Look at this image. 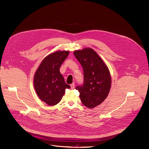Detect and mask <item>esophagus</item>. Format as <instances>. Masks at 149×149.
Wrapping results in <instances>:
<instances>
[{
  "label": "esophagus",
  "instance_id": "obj_1",
  "mask_svg": "<svg viewBox=\"0 0 149 149\" xmlns=\"http://www.w3.org/2000/svg\"><path fill=\"white\" fill-rule=\"evenodd\" d=\"M70 86H71V88L72 89H74V88H75V85H74V84H71Z\"/></svg>",
  "mask_w": 149,
  "mask_h": 149
}]
</instances>
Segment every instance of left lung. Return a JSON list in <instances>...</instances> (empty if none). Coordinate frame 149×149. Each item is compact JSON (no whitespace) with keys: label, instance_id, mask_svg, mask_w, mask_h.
<instances>
[{"label":"left lung","instance_id":"8db88e82","mask_svg":"<svg viewBox=\"0 0 149 149\" xmlns=\"http://www.w3.org/2000/svg\"><path fill=\"white\" fill-rule=\"evenodd\" d=\"M84 70V85L76 87L82 104L89 109L100 104L107 97L111 86L110 71L99 54L86 47L74 52Z\"/></svg>","mask_w":149,"mask_h":149}]
</instances>
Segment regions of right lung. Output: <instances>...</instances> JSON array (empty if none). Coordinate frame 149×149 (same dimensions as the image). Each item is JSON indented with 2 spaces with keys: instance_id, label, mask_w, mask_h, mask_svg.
Wrapping results in <instances>:
<instances>
[{
  "instance_id": "add662e5",
  "label": "right lung",
  "mask_w": 149,
  "mask_h": 149,
  "mask_svg": "<svg viewBox=\"0 0 149 149\" xmlns=\"http://www.w3.org/2000/svg\"><path fill=\"white\" fill-rule=\"evenodd\" d=\"M69 51L57 50L45 57L36 70L33 85L39 99L49 106L58 103L65 89H70L65 84L60 68L69 54Z\"/></svg>"
}]
</instances>
